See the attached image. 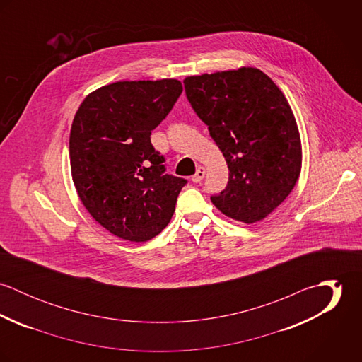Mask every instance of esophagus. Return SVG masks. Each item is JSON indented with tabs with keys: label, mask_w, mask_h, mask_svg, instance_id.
<instances>
[{
	"label": "esophagus",
	"mask_w": 362,
	"mask_h": 362,
	"mask_svg": "<svg viewBox=\"0 0 362 362\" xmlns=\"http://www.w3.org/2000/svg\"><path fill=\"white\" fill-rule=\"evenodd\" d=\"M205 173H206L205 167H202V165H201V167H198V168H197V173L192 175V178H191V180H192L194 182H199V181H202V180H204Z\"/></svg>",
	"instance_id": "esophagus-1"
}]
</instances>
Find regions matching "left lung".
I'll use <instances>...</instances> for the list:
<instances>
[{
	"label": "left lung",
	"instance_id": "obj_1",
	"mask_svg": "<svg viewBox=\"0 0 362 362\" xmlns=\"http://www.w3.org/2000/svg\"><path fill=\"white\" fill-rule=\"evenodd\" d=\"M184 85L230 171L226 189L210 198L213 205L247 224L263 220L301 173V136L286 96L252 66L187 76Z\"/></svg>",
	"mask_w": 362,
	"mask_h": 362
}]
</instances>
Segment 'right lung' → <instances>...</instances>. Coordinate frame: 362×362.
I'll use <instances>...</instances> for the list:
<instances>
[{"label": "right lung", "mask_w": 362, "mask_h": 362, "mask_svg": "<svg viewBox=\"0 0 362 362\" xmlns=\"http://www.w3.org/2000/svg\"><path fill=\"white\" fill-rule=\"evenodd\" d=\"M182 93L177 79L124 81L89 93L69 134L78 197L111 234L145 243L170 223L187 180L164 174L151 135Z\"/></svg>", "instance_id": "add662e5"}]
</instances>
